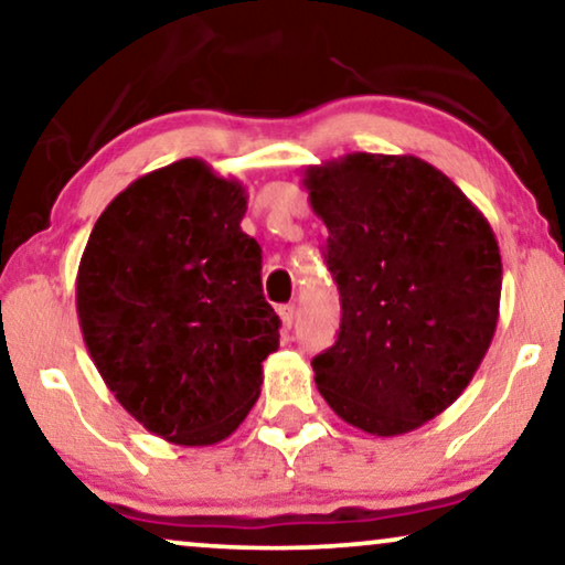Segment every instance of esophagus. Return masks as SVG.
I'll list each match as a JSON object with an SVG mask.
<instances>
[{"mask_svg":"<svg viewBox=\"0 0 565 565\" xmlns=\"http://www.w3.org/2000/svg\"><path fill=\"white\" fill-rule=\"evenodd\" d=\"M277 313H280L282 327L290 329L292 321H296V306H280V308H277Z\"/></svg>","mask_w":565,"mask_h":565,"instance_id":"1","label":"esophagus"}]
</instances>
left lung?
<instances>
[{
    "mask_svg": "<svg viewBox=\"0 0 565 565\" xmlns=\"http://www.w3.org/2000/svg\"><path fill=\"white\" fill-rule=\"evenodd\" d=\"M329 228L342 300L337 342L313 358L323 401L367 435H406L443 414L489 352L501 254L483 213L416 157L347 153L303 174Z\"/></svg>",
    "mask_w": 565,
    "mask_h": 565,
    "instance_id": "obj_1",
    "label": "left lung"
}]
</instances>
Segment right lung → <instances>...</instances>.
<instances>
[{"label": "right lung", "instance_id": "add662e5", "mask_svg": "<svg viewBox=\"0 0 565 565\" xmlns=\"http://www.w3.org/2000/svg\"><path fill=\"white\" fill-rule=\"evenodd\" d=\"M244 213L242 182L180 159L130 182L84 246V344L120 406L167 443L203 447L236 431L280 344Z\"/></svg>", "mask_w": 565, "mask_h": 565}]
</instances>
